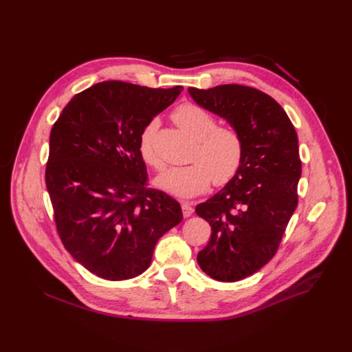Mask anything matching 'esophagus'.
Instances as JSON below:
<instances>
[{
    "label": "esophagus",
    "instance_id": "obj_1",
    "mask_svg": "<svg viewBox=\"0 0 352 352\" xmlns=\"http://www.w3.org/2000/svg\"><path fill=\"white\" fill-rule=\"evenodd\" d=\"M181 206H182V214H184L185 219H186V217H190V216L193 214V208H192L190 204L184 202Z\"/></svg>",
    "mask_w": 352,
    "mask_h": 352
}]
</instances>
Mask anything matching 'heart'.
<instances>
[{
	"instance_id": "heart-1",
	"label": "heart",
	"mask_w": 352,
	"mask_h": 352,
	"mask_svg": "<svg viewBox=\"0 0 352 352\" xmlns=\"http://www.w3.org/2000/svg\"><path fill=\"white\" fill-rule=\"evenodd\" d=\"M174 122L195 142L190 162L193 164L177 167L157 178V186L178 196L192 197L209 189L212 181L221 186L238 173L243 156V144L236 129L231 126H216L214 117L193 103H185L173 113ZM157 122L144 125L139 138L142 159L156 170L164 166L155 152V133Z\"/></svg>"
}]
</instances>
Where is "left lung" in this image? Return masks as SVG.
Instances as JSON below:
<instances>
[{
    "label": "left lung",
    "instance_id": "left-lung-1",
    "mask_svg": "<svg viewBox=\"0 0 352 352\" xmlns=\"http://www.w3.org/2000/svg\"><path fill=\"white\" fill-rule=\"evenodd\" d=\"M196 104L224 118L239 133L238 173L197 216L212 227L197 263L217 281L234 283L261 270L277 252L298 205V136L283 107L269 94L242 85L189 87Z\"/></svg>",
    "mask_w": 352,
    "mask_h": 352
}]
</instances>
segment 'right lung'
<instances>
[{
  "label": "right lung",
  "instance_id": "obj_1",
  "mask_svg": "<svg viewBox=\"0 0 352 352\" xmlns=\"http://www.w3.org/2000/svg\"><path fill=\"white\" fill-rule=\"evenodd\" d=\"M182 86L152 89L107 80L75 94L50 133L45 185L58 235L90 273L121 281L142 274L168 230L175 199L147 188L139 138Z\"/></svg>",
  "mask_w": 352,
  "mask_h": 352
}]
</instances>
